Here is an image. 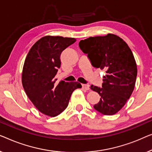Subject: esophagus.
I'll return each mask as SVG.
<instances>
[{
    "label": "esophagus",
    "instance_id": "34e87169",
    "mask_svg": "<svg viewBox=\"0 0 152 152\" xmlns=\"http://www.w3.org/2000/svg\"><path fill=\"white\" fill-rule=\"evenodd\" d=\"M82 88L85 90H89V85H85V84H83L82 85Z\"/></svg>",
    "mask_w": 152,
    "mask_h": 152
}]
</instances>
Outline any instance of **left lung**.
Segmentation results:
<instances>
[{"instance_id": "obj_1", "label": "left lung", "mask_w": 152, "mask_h": 152, "mask_svg": "<svg viewBox=\"0 0 152 152\" xmlns=\"http://www.w3.org/2000/svg\"><path fill=\"white\" fill-rule=\"evenodd\" d=\"M79 47L87 54L93 67L105 70L102 88H90L101 98L94 105L103 115H114L121 110L133 92L137 65L128 45L113 34L81 40Z\"/></svg>"}]
</instances>
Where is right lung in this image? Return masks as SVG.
<instances>
[{
    "mask_svg": "<svg viewBox=\"0 0 152 152\" xmlns=\"http://www.w3.org/2000/svg\"><path fill=\"white\" fill-rule=\"evenodd\" d=\"M76 41L74 38L45 36L31 47L25 60L22 84L36 109L45 115L55 117L67 108L72 94L81 88L78 82L56 83L61 67V52Z\"/></svg>",
    "mask_w": 152,
    "mask_h": 152,
    "instance_id": "obj_1",
    "label": "right lung"
}]
</instances>
